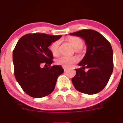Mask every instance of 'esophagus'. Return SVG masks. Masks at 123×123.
<instances>
[{
    "mask_svg": "<svg viewBox=\"0 0 123 123\" xmlns=\"http://www.w3.org/2000/svg\"><path fill=\"white\" fill-rule=\"evenodd\" d=\"M63 68H64V71H66L67 70V68H65V67H63Z\"/></svg>",
    "mask_w": 123,
    "mask_h": 123,
    "instance_id": "34e87169",
    "label": "esophagus"
}]
</instances>
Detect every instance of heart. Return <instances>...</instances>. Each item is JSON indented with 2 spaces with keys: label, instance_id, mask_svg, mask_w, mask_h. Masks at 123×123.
Wrapping results in <instances>:
<instances>
[{
  "label": "heart",
  "instance_id": "b5f03b06",
  "mask_svg": "<svg viewBox=\"0 0 123 123\" xmlns=\"http://www.w3.org/2000/svg\"><path fill=\"white\" fill-rule=\"evenodd\" d=\"M68 41L74 47L76 51L83 46L84 42L81 38L75 36H69L67 38ZM60 44V41L56 40L52 43L50 47V50L53 55L57 56L59 54V47ZM79 61V58L76 56L68 57L66 56H60L56 59L55 62L58 65H61L64 67H70L73 64Z\"/></svg>",
  "mask_w": 123,
  "mask_h": 123
}]
</instances>
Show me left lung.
<instances>
[{
  "instance_id": "left-lung-1",
  "label": "left lung",
  "mask_w": 123,
  "mask_h": 123,
  "mask_svg": "<svg viewBox=\"0 0 123 123\" xmlns=\"http://www.w3.org/2000/svg\"><path fill=\"white\" fill-rule=\"evenodd\" d=\"M70 35L83 38L87 45L85 57L75 69L72 82L76 90L83 93H99L107 85L113 71V51L110 42L93 30L83 29ZM88 71L86 72L85 69Z\"/></svg>"
}]
</instances>
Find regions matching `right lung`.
<instances>
[{"label": "right lung", "mask_w": 123, "mask_h": 123, "mask_svg": "<svg viewBox=\"0 0 123 123\" xmlns=\"http://www.w3.org/2000/svg\"><path fill=\"white\" fill-rule=\"evenodd\" d=\"M61 37L36 33L25 34L17 42L12 55L14 75L29 96L40 98L49 95L54 91L58 76L64 73L60 65H50L54 56L48 48ZM43 64L47 67L42 68Z\"/></svg>", "instance_id": "1"}]
</instances>
